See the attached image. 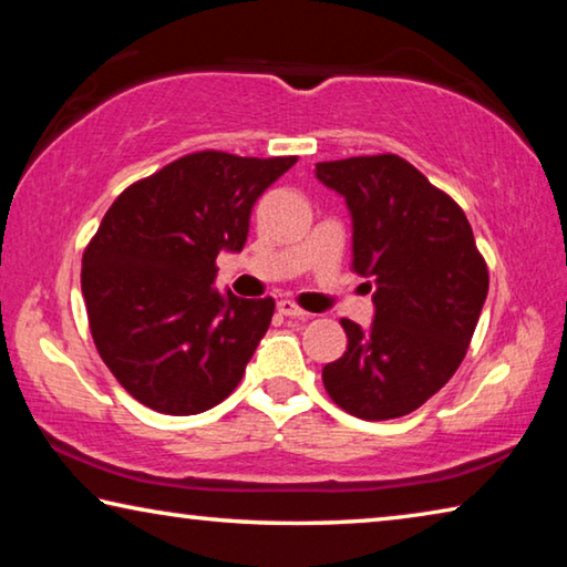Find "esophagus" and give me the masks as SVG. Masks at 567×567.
Instances as JSON below:
<instances>
[{"label":"esophagus","mask_w":567,"mask_h":567,"mask_svg":"<svg viewBox=\"0 0 567 567\" xmlns=\"http://www.w3.org/2000/svg\"><path fill=\"white\" fill-rule=\"evenodd\" d=\"M277 312L285 315V318H295V320H307V312L300 305H295L292 300H280L277 302Z\"/></svg>","instance_id":"1"}]
</instances>
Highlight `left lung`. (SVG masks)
Masks as SVG:
<instances>
[{
    "label": "left lung",
    "mask_w": 567,
    "mask_h": 567,
    "mask_svg": "<svg viewBox=\"0 0 567 567\" xmlns=\"http://www.w3.org/2000/svg\"><path fill=\"white\" fill-rule=\"evenodd\" d=\"M315 175L350 207L352 270L375 280V320H340L348 350L322 368L324 390L354 417H402L463 362L491 285L487 265L460 205L408 159L318 162Z\"/></svg>",
    "instance_id": "8db88e82"
}]
</instances>
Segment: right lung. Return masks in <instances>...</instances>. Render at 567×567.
<instances>
[{
	"label": "right lung",
	"mask_w": 567,
	"mask_h": 567,
	"mask_svg": "<svg viewBox=\"0 0 567 567\" xmlns=\"http://www.w3.org/2000/svg\"><path fill=\"white\" fill-rule=\"evenodd\" d=\"M295 162L192 152L134 182L102 217L82 295L100 358L142 405L197 415L239 385L275 300L219 295L215 260L245 247L257 197Z\"/></svg>",
	"instance_id": "add662e5"
}]
</instances>
